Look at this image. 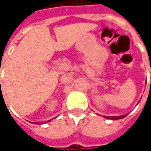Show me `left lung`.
Listing matches in <instances>:
<instances>
[{"label":"left lung","instance_id":"1","mask_svg":"<svg viewBox=\"0 0 151 151\" xmlns=\"http://www.w3.org/2000/svg\"><path fill=\"white\" fill-rule=\"evenodd\" d=\"M126 116H105V118L111 119V120H117V119L124 118Z\"/></svg>","mask_w":151,"mask_h":151}]
</instances>
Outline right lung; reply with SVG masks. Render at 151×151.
<instances>
[{
  "mask_svg": "<svg viewBox=\"0 0 151 151\" xmlns=\"http://www.w3.org/2000/svg\"><path fill=\"white\" fill-rule=\"evenodd\" d=\"M49 122H50V121H49Z\"/></svg>",
  "mask_w": 151,
  "mask_h": 151,
  "instance_id": "add662e5",
  "label": "right lung"
}]
</instances>
